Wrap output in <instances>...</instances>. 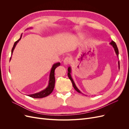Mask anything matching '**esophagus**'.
Segmentation results:
<instances>
[{
    "label": "esophagus",
    "instance_id": "34e87169",
    "mask_svg": "<svg viewBox=\"0 0 129 129\" xmlns=\"http://www.w3.org/2000/svg\"><path fill=\"white\" fill-rule=\"evenodd\" d=\"M72 58L70 57H66L63 61V63L65 64H70L72 62Z\"/></svg>",
    "mask_w": 129,
    "mask_h": 129
}]
</instances>
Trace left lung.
Wrapping results in <instances>:
<instances>
[{"mask_svg":"<svg viewBox=\"0 0 129 129\" xmlns=\"http://www.w3.org/2000/svg\"><path fill=\"white\" fill-rule=\"evenodd\" d=\"M110 44L113 46V47L114 48V49H115V52H116V54H117V56H118V53H119V52H118V48H117V45H116V43H115L114 41H112L110 42ZM118 64H119V67H120L119 62H118ZM68 77H69V79L70 80H71V81H72V84H73V87L74 88V89H75L78 92H81L76 87V85H75V83L74 82V81H73V79H72V77H71V68H70V67H69L68 69Z\"/></svg>","mask_w":129,"mask_h":129,"instance_id":"obj_1","label":"left lung"}]
</instances>
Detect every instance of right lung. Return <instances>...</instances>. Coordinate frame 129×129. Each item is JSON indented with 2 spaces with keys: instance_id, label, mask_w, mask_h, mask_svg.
Returning a JSON list of instances; mask_svg holds the SVG:
<instances>
[{
  "instance_id": "right-lung-1",
  "label": "right lung",
  "mask_w": 129,
  "mask_h": 129,
  "mask_svg": "<svg viewBox=\"0 0 129 129\" xmlns=\"http://www.w3.org/2000/svg\"><path fill=\"white\" fill-rule=\"evenodd\" d=\"M22 36V35H21ZM21 36L19 39V40H18L17 41H15V43L14 44L13 47L12 49V53L13 52V50L15 48V46H16L17 43L19 42V41L21 39ZM10 57V60H11ZM60 63L58 62V63H55L53 66V67L52 68L51 71H50V76H49V84L48 85V87L46 88V89L44 90L39 92H38L36 93H34V94L32 95H29L28 96L32 97V98H36V99H40V98H43V97H45L48 96L50 95V93L52 92L53 91L54 88V85H55V73H54V72H55V69L58 67V66H60Z\"/></svg>"
}]
</instances>
